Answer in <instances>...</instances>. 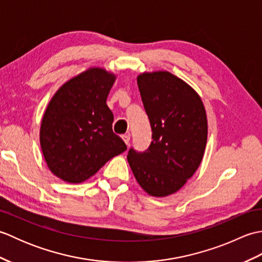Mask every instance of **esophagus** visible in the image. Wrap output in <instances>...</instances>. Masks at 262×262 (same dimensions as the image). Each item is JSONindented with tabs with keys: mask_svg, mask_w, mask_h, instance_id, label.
Listing matches in <instances>:
<instances>
[{
	"mask_svg": "<svg viewBox=\"0 0 262 262\" xmlns=\"http://www.w3.org/2000/svg\"><path fill=\"white\" fill-rule=\"evenodd\" d=\"M121 138H122V141L126 143V145H128V144H129V141H130V136L129 135L125 134V135L121 136Z\"/></svg>",
	"mask_w": 262,
	"mask_h": 262,
	"instance_id": "obj_1",
	"label": "esophagus"
}]
</instances>
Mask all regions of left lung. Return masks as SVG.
I'll return each mask as SVG.
<instances>
[{
	"instance_id": "obj_1",
	"label": "left lung",
	"mask_w": 262,
	"mask_h": 262,
	"mask_svg": "<svg viewBox=\"0 0 262 262\" xmlns=\"http://www.w3.org/2000/svg\"><path fill=\"white\" fill-rule=\"evenodd\" d=\"M152 142L144 152L127 155L137 182L154 197H165L185 185L202 162L207 142V118L196 91L169 72L137 77Z\"/></svg>"
}]
</instances>
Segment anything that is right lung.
I'll use <instances>...</instances> for the list:
<instances>
[{
    "mask_svg": "<svg viewBox=\"0 0 262 262\" xmlns=\"http://www.w3.org/2000/svg\"><path fill=\"white\" fill-rule=\"evenodd\" d=\"M115 75L103 69L83 72L55 93L42 117L40 145L49 170L80 183L127 149L113 132L107 97Z\"/></svg>",
    "mask_w": 262,
    "mask_h": 262,
    "instance_id": "obj_1",
    "label": "right lung"
}]
</instances>
